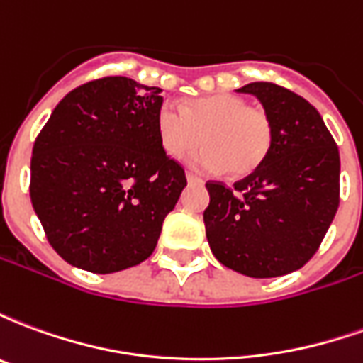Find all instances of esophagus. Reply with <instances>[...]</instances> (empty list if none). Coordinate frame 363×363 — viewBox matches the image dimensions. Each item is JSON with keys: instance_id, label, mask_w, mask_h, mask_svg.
Instances as JSON below:
<instances>
[{"instance_id": "obj_1", "label": "esophagus", "mask_w": 363, "mask_h": 363, "mask_svg": "<svg viewBox=\"0 0 363 363\" xmlns=\"http://www.w3.org/2000/svg\"><path fill=\"white\" fill-rule=\"evenodd\" d=\"M186 181H189V184H198V186H200V184H204V181H202L200 177H196V174H192V173L186 174Z\"/></svg>"}]
</instances>
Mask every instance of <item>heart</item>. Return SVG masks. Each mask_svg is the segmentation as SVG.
I'll return each mask as SVG.
<instances>
[{"mask_svg":"<svg viewBox=\"0 0 363 363\" xmlns=\"http://www.w3.org/2000/svg\"><path fill=\"white\" fill-rule=\"evenodd\" d=\"M159 142L169 157L182 159L202 143L206 150L190 163L208 173L247 177L267 159L272 145V120L237 95L202 96L182 106L163 103L155 116Z\"/></svg>","mask_w":363,"mask_h":363,"instance_id":"1","label":"heart"}]
</instances>
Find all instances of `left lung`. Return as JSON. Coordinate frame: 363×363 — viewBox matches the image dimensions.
I'll list each match as a JSON object with an SVG mask.
<instances>
[{
  "label": "left lung",
  "instance_id": "1",
  "mask_svg": "<svg viewBox=\"0 0 363 363\" xmlns=\"http://www.w3.org/2000/svg\"><path fill=\"white\" fill-rule=\"evenodd\" d=\"M239 93L272 120L267 159L233 186L208 181L206 237L223 267L251 278L301 268L317 252L340 202V155L315 106L270 82Z\"/></svg>",
  "mask_w": 363,
  "mask_h": 363
}]
</instances>
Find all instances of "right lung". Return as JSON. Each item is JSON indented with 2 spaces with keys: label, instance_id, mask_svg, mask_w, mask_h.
<instances>
[{
  "label": "right lung",
  "instance_id": "obj_1",
  "mask_svg": "<svg viewBox=\"0 0 363 363\" xmlns=\"http://www.w3.org/2000/svg\"><path fill=\"white\" fill-rule=\"evenodd\" d=\"M163 96L108 75L67 93L36 135L30 202L52 249L95 274L135 267L157 247L186 174L159 142Z\"/></svg>",
  "mask_w": 363,
  "mask_h": 363
}]
</instances>
